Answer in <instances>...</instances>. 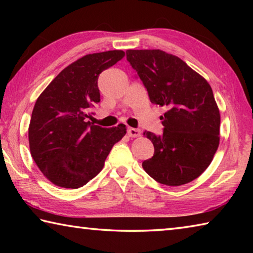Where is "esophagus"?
I'll return each mask as SVG.
<instances>
[{
  "label": "esophagus",
  "instance_id": "34e87169",
  "mask_svg": "<svg viewBox=\"0 0 253 253\" xmlns=\"http://www.w3.org/2000/svg\"><path fill=\"white\" fill-rule=\"evenodd\" d=\"M127 134L129 137H139L140 134H142V131H140L139 129H137V128L129 127L127 129Z\"/></svg>",
  "mask_w": 253,
  "mask_h": 253
}]
</instances>
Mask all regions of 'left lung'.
I'll return each mask as SVG.
<instances>
[{
	"instance_id": "8db88e82",
	"label": "left lung",
	"mask_w": 253,
	"mask_h": 253,
	"mask_svg": "<svg viewBox=\"0 0 253 253\" xmlns=\"http://www.w3.org/2000/svg\"><path fill=\"white\" fill-rule=\"evenodd\" d=\"M153 104L166 106L161 136L144 131L155 148L143 169L158 183L179 186L209 168L220 143V110L211 85L176 55L156 50H127Z\"/></svg>"
}]
</instances>
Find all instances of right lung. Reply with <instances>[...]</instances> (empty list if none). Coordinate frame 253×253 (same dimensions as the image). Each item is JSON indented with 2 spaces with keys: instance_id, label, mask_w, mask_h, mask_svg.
<instances>
[{
  "instance_id": "1",
  "label": "right lung",
  "mask_w": 253,
  "mask_h": 253,
  "mask_svg": "<svg viewBox=\"0 0 253 253\" xmlns=\"http://www.w3.org/2000/svg\"><path fill=\"white\" fill-rule=\"evenodd\" d=\"M125 57L123 50L85 54L66 67L38 97L29 125V146L42 174L59 187L78 188L104 168L124 124L93 125L89 108L100 101L98 77Z\"/></svg>"
}]
</instances>
